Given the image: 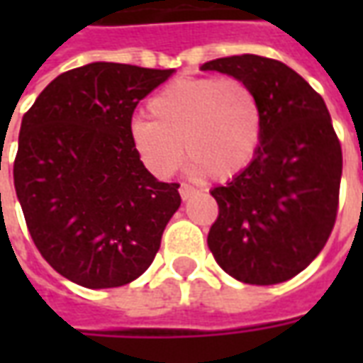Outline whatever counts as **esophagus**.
Instances as JSON below:
<instances>
[{
  "label": "esophagus",
  "instance_id": "obj_1",
  "mask_svg": "<svg viewBox=\"0 0 363 363\" xmlns=\"http://www.w3.org/2000/svg\"><path fill=\"white\" fill-rule=\"evenodd\" d=\"M194 192H196V189H194V186H190V184H184V182L179 186V194H181L182 200H189Z\"/></svg>",
  "mask_w": 363,
  "mask_h": 363
}]
</instances>
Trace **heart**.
<instances>
[{
    "mask_svg": "<svg viewBox=\"0 0 363 363\" xmlns=\"http://www.w3.org/2000/svg\"><path fill=\"white\" fill-rule=\"evenodd\" d=\"M149 118L128 126L135 155L167 179L186 157L194 173L228 181L251 165L264 138L259 95L239 77H181L147 103ZM185 155H182V150Z\"/></svg>",
    "mask_w": 363,
    "mask_h": 363,
    "instance_id": "heart-1",
    "label": "heart"
}]
</instances>
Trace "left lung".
<instances>
[{"label":"left lung","instance_id":"obj_1","mask_svg":"<svg viewBox=\"0 0 363 363\" xmlns=\"http://www.w3.org/2000/svg\"><path fill=\"white\" fill-rule=\"evenodd\" d=\"M259 95L264 138L257 157L212 196L220 213L208 233L213 259L245 284H280L309 267L338 212L342 147L323 96L278 60L255 54L208 62Z\"/></svg>","mask_w":363,"mask_h":363}]
</instances>
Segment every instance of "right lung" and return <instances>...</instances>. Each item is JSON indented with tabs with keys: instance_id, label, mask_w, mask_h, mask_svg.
I'll return each instance as SVG.
<instances>
[{
	"instance_id": "right-lung-1",
	"label": "right lung",
	"mask_w": 363,
	"mask_h": 363,
	"mask_svg": "<svg viewBox=\"0 0 363 363\" xmlns=\"http://www.w3.org/2000/svg\"><path fill=\"white\" fill-rule=\"evenodd\" d=\"M173 69L95 62L58 75L25 112L13 181L43 259L83 288H118L155 259L181 206L130 143L138 103Z\"/></svg>"
}]
</instances>
